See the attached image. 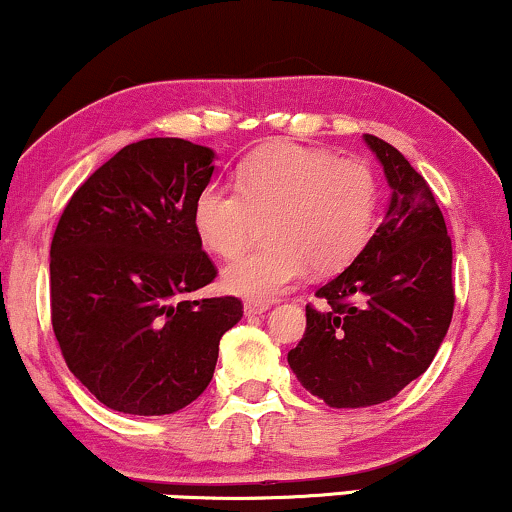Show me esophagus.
I'll return each instance as SVG.
<instances>
[{
    "label": "esophagus",
    "mask_w": 512,
    "mask_h": 512,
    "mask_svg": "<svg viewBox=\"0 0 512 512\" xmlns=\"http://www.w3.org/2000/svg\"><path fill=\"white\" fill-rule=\"evenodd\" d=\"M268 304L266 301H246L244 304V313L246 315H261V313H266L268 311Z\"/></svg>",
    "instance_id": "esophagus-1"
}]
</instances>
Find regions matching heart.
<instances>
[{"label": "heart", "mask_w": 512, "mask_h": 512, "mask_svg": "<svg viewBox=\"0 0 512 512\" xmlns=\"http://www.w3.org/2000/svg\"><path fill=\"white\" fill-rule=\"evenodd\" d=\"M377 180L368 163L323 149L275 142L256 149L239 170V187L211 182L194 201L192 223L211 254H242L258 225L268 246L223 270V287L251 301L285 294L311 266L337 273L370 242Z\"/></svg>", "instance_id": "b5f03b06"}]
</instances>
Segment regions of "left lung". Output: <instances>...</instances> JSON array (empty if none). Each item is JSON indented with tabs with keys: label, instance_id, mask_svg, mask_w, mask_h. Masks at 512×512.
<instances>
[{
	"label": "left lung",
	"instance_id": "1",
	"mask_svg": "<svg viewBox=\"0 0 512 512\" xmlns=\"http://www.w3.org/2000/svg\"><path fill=\"white\" fill-rule=\"evenodd\" d=\"M382 163L391 201L353 263L306 306V332L289 368L330 408L394 399L430 368L453 315L451 237L425 178L380 137L363 135Z\"/></svg>",
	"mask_w": 512,
	"mask_h": 512
}]
</instances>
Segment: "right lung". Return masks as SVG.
<instances>
[{"label":"right lung","instance_id":"right-lung-1","mask_svg":"<svg viewBox=\"0 0 512 512\" xmlns=\"http://www.w3.org/2000/svg\"><path fill=\"white\" fill-rule=\"evenodd\" d=\"M213 149L180 137L128 144L63 208L49 251L52 325L68 370L106 408L168 415L208 387L237 296L187 301L216 266L192 211Z\"/></svg>","mask_w":512,"mask_h":512}]
</instances>
